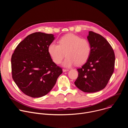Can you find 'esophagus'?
Returning a JSON list of instances; mask_svg holds the SVG:
<instances>
[{"label":"esophagus","instance_id":"1","mask_svg":"<svg viewBox=\"0 0 128 128\" xmlns=\"http://www.w3.org/2000/svg\"><path fill=\"white\" fill-rule=\"evenodd\" d=\"M69 71V69H63V72H66Z\"/></svg>","mask_w":128,"mask_h":128}]
</instances>
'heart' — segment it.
<instances>
[{
	"label": "heart",
	"instance_id": "1",
	"mask_svg": "<svg viewBox=\"0 0 128 128\" xmlns=\"http://www.w3.org/2000/svg\"><path fill=\"white\" fill-rule=\"evenodd\" d=\"M48 52L52 61L56 64H61L65 54L66 58L63 65L70 67L75 64L82 65L87 61L90 54L91 46L87 39L69 33L59 38L58 44L50 43Z\"/></svg>",
	"mask_w": 128,
	"mask_h": 128
}]
</instances>
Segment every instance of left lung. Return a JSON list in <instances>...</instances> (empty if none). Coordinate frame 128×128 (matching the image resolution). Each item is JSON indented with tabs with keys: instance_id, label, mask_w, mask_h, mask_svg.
Returning <instances> with one entry per match:
<instances>
[{
	"instance_id": "8db88e82",
	"label": "left lung",
	"mask_w": 128,
	"mask_h": 128,
	"mask_svg": "<svg viewBox=\"0 0 128 128\" xmlns=\"http://www.w3.org/2000/svg\"><path fill=\"white\" fill-rule=\"evenodd\" d=\"M88 40L91 52L86 62L77 70L78 76L75 85L86 93H94L103 89L112 75L115 54L111 45L99 34L90 31Z\"/></svg>"
}]
</instances>
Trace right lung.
Returning <instances> with one entry per match:
<instances>
[{
    "label": "right lung",
    "mask_w": 128,
    "mask_h": 128,
    "mask_svg": "<svg viewBox=\"0 0 128 128\" xmlns=\"http://www.w3.org/2000/svg\"><path fill=\"white\" fill-rule=\"evenodd\" d=\"M54 38L52 34L35 32L15 48L11 58L12 78L25 95L45 96L52 88L62 69L52 60L48 46Z\"/></svg>",
    "instance_id": "add662e5"
}]
</instances>
